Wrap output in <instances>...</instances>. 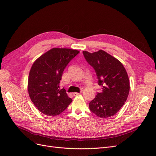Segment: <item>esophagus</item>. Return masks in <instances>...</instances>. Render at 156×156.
Masks as SVG:
<instances>
[{
    "label": "esophagus",
    "mask_w": 156,
    "mask_h": 156,
    "mask_svg": "<svg viewBox=\"0 0 156 156\" xmlns=\"http://www.w3.org/2000/svg\"><path fill=\"white\" fill-rule=\"evenodd\" d=\"M80 95V93H79L75 92V93H73V96H77V95Z\"/></svg>",
    "instance_id": "34e87169"
}]
</instances>
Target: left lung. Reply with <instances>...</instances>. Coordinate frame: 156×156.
Listing matches in <instances>:
<instances>
[{"label":"left lung","mask_w":156,"mask_h":156,"mask_svg":"<svg viewBox=\"0 0 156 156\" xmlns=\"http://www.w3.org/2000/svg\"><path fill=\"white\" fill-rule=\"evenodd\" d=\"M88 63L95 70L101 93L89 103L92 113L102 118L115 115L127 101L130 83L125 68L117 59L102 50L83 52Z\"/></svg>","instance_id":"1"}]
</instances>
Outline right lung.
I'll list each match as a JSON object with an SVG mask.
<instances>
[{
  "instance_id": "right-lung-1",
  "label": "right lung",
  "mask_w": 156,
  "mask_h": 156,
  "mask_svg": "<svg viewBox=\"0 0 156 156\" xmlns=\"http://www.w3.org/2000/svg\"><path fill=\"white\" fill-rule=\"evenodd\" d=\"M79 53L77 50L54 48L37 59L31 67L28 79L29 97L43 114L58 115L72 102L66 90L60 89L59 83L65 68Z\"/></svg>"
}]
</instances>
